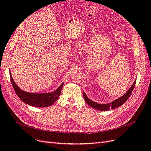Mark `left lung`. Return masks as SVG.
I'll list each match as a JSON object with an SVG mask.
<instances>
[{
    "instance_id": "left-lung-1",
    "label": "left lung",
    "mask_w": 151,
    "mask_h": 151,
    "mask_svg": "<svg viewBox=\"0 0 151 151\" xmlns=\"http://www.w3.org/2000/svg\"><path fill=\"white\" fill-rule=\"evenodd\" d=\"M135 82L136 81H134V84H132V86L130 87V88L127 91V92L124 95H123L122 96H121L118 99H115V101H113L111 103H109L108 104H98L97 103H95L93 101H91V99H89L88 97L86 96L85 93H83L84 100L86 102V103L89 104L90 106H91L93 108L96 109L98 110L106 111V110H109V109H115L118 107L120 106L121 105H122L123 103H125L127 101V100L129 99L130 94L132 93V91L134 90V86L135 85Z\"/></svg>"
}]
</instances>
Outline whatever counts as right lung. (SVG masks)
I'll use <instances>...</instances> for the list:
<instances>
[{
    "label": "right lung",
    "instance_id": "obj_1",
    "mask_svg": "<svg viewBox=\"0 0 151 151\" xmlns=\"http://www.w3.org/2000/svg\"><path fill=\"white\" fill-rule=\"evenodd\" d=\"M10 77L13 88L18 96V97L24 103L36 107H48L51 106L58 99L59 96L61 93L62 88L63 85V83L56 91H53L52 93L42 94L30 93L21 90L16 84L15 82L12 79L11 73Z\"/></svg>",
    "mask_w": 151,
    "mask_h": 151
}]
</instances>
